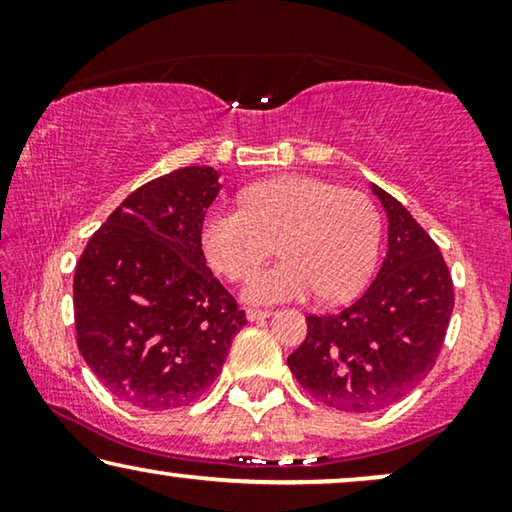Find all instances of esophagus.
Returning a JSON list of instances; mask_svg holds the SVG:
<instances>
[{
  "mask_svg": "<svg viewBox=\"0 0 512 512\" xmlns=\"http://www.w3.org/2000/svg\"><path fill=\"white\" fill-rule=\"evenodd\" d=\"M270 310H258V307H249L247 310V319L249 321H258V319H268L270 317Z\"/></svg>",
  "mask_w": 512,
  "mask_h": 512,
  "instance_id": "esophagus-1",
  "label": "esophagus"
}]
</instances>
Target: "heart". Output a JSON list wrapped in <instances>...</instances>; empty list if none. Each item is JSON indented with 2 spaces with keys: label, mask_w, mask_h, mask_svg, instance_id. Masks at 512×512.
<instances>
[{
  "label": "heart",
  "mask_w": 512,
  "mask_h": 512,
  "mask_svg": "<svg viewBox=\"0 0 512 512\" xmlns=\"http://www.w3.org/2000/svg\"><path fill=\"white\" fill-rule=\"evenodd\" d=\"M244 209H212L202 249L230 282L247 279L277 249L282 261L256 272L249 303H286L321 293L345 300L375 268L380 216L368 195L331 181L289 174L244 191Z\"/></svg>",
  "instance_id": "1"
}]
</instances>
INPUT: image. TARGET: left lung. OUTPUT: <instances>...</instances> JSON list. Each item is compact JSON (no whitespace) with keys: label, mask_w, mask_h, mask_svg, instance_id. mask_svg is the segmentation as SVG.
Here are the masks:
<instances>
[{"label":"left lung","mask_w":512,"mask_h":512,"mask_svg":"<svg viewBox=\"0 0 512 512\" xmlns=\"http://www.w3.org/2000/svg\"><path fill=\"white\" fill-rule=\"evenodd\" d=\"M387 212V256L363 296L338 314L307 317L289 363L307 394L342 412L384 410L410 394L436 363L454 307L438 244L412 214L370 184Z\"/></svg>","instance_id":"8db88e82"}]
</instances>
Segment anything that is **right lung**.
Returning a JSON list of instances; mask_svg holds the SVG:
<instances>
[{
  "label": "right lung",
  "mask_w": 512,
  "mask_h": 512,
  "mask_svg": "<svg viewBox=\"0 0 512 512\" xmlns=\"http://www.w3.org/2000/svg\"><path fill=\"white\" fill-rule=\"evenodd\" d=\"M219 191V172L200 165L139 186L76 263L83 361L111 394L142 410L193 403L247 324L202 254V223Z\"/></svg>",
  "instance_id": "right-lung-1"
}]
</instances>
